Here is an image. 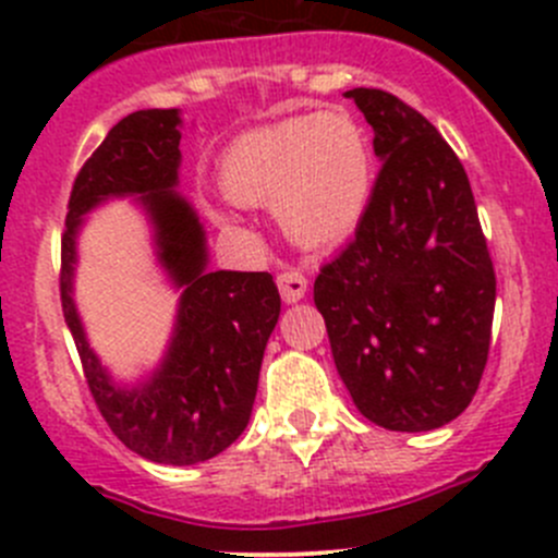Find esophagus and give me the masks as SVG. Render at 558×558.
Instances as JSON below:
<instances>
[{"label":"esophagus","instance_id":"1","mask_svg":"<svg viewBox=\"0 0 558 558\" xmlns=\"http://www.w3.org/2000/svg\"><path fill=\"white\" fill-rule=\"evenodd\" d=\"M278 289H280V296H283V302L294 305V302H300L302 296H305L307 278L300 272V269H283V272L278 275Z\"/></svg>","mask_w":558,"mask_h":558}]
</instances>
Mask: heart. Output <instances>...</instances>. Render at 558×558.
Wrapping results in <instances>:
<instances>
[{
    "instance_id": "1",
    "label": "heart",
    "mask_w": 558,
    "mask_h": 558,
    "mask_svg": "<svg viewBox=\"0 0 558 558\" xmlns=\"http://www.w3.org/2000/svg\"><path fill=\"white\" fill-rule=\"evenodd\" d=\"M218 183L240 207H272L286 238L307 247L337 245L359 227L373 194V159L348 112L320 110L240 134L221 156ZM213 221L238 216L207 205Z\"/></svg>"
}]
</instances>
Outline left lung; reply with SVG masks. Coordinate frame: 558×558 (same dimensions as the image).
I'll return each instance as SVG.
<instances>
[{
    "instance_id": "left-lung-1",
    "label": "left lung",
    "mask_w": 558,
    "mask_h": 558,
    "mask_svg": "<svg viewBox=\"0 0 558 558\" xmlns=\"http://www.w3.org/2000/svg\"><path fill=\"white\" fill-rule=\"evenodd\" d=\"M384 165L356 238L315 278L331 356L364 418L440 429L466 410L492 342V256L464 167L435 126L380 88L345 92Z\"/></svg>"
}]
</instances>
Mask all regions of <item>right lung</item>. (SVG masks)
Listing matches in <instances>:
<instances>
[{
    "label": "right lung",
    "instance_id": "add662e5",
    "mask_svg": "<svg viewBox=\"0 0 558 558\" xmlns=\"http://www.w3.org/2000/svg\"><path fill=\"white\" fill-rule=\"evenodd\" d=\"M178 110H137L107 132L77 172L61 238V307L88 388L112 435L156 464H196L227 451L247 426L264 348L280 315L269 272L207 264V238L180 183ZM134 195L155 229L157 260L181 291L171 345L137 385H118L87 345L74 307L76 234L110 198Z\"/></svg>",
    "mask_w": 558,
    "mask_h": 558
}]
</instances>
